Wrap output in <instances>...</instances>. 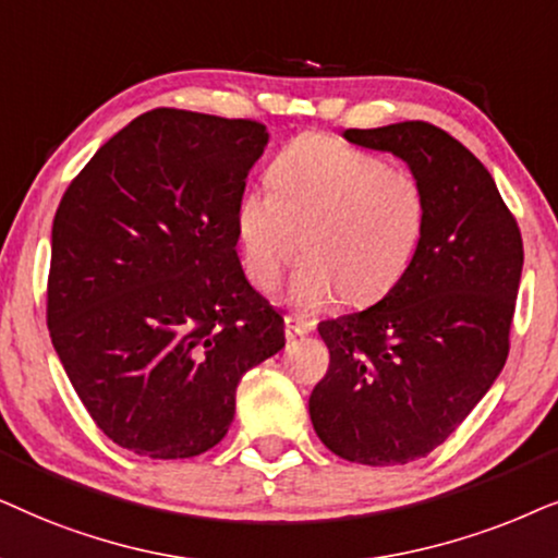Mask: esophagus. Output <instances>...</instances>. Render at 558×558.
<instances>
[{
  "mask_svg": "<svg viewBox=\"0 0 558 558\" xmlns=\"http://www.w3.org/2000/svg\"><path fill=\"white\" fill-rule=\"evenodd\" d=\"M308 333V326L299 322V318L293 316H286V337L288 339H299V337H306Z\"/></svg>",
  "mask_w": 558,
  "mask_h": 558,
  "instance_id": "obj_1",
  "label": "esophagus"
}]
</instances>
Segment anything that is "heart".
<instances>
[{"instance_id":"obj_1","label":"heart","mask_w":558,"mask_h":558,"mask_svg":"<svg viewBox=\"0 0 558 558\" xmlns=\"http://www.w3.org/2000/svg\"><path fill=\"white\" fill-rule=\"evenodd\" d=\"M265 181L270 191L236 198V247L244 272L267 291L303 244L308 257L288 288L299 311L314 314L341 293L354 306L380 301L418 255L428 225L426 191L380 155L303 135L275 155Z\"/></svg>"}]
</instances>
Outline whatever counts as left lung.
Listing matches in <instances>:
<instances>
[{
  "label": "left lung",
  "mask_w": 558,
  "mask_h": 558,
  "mask_svg": "<svg viewBox=\"0 0 558 558\" xmlns=\"http://www.w3.org/2000/svg\"><path fill=\"white\" fill-rule=\"evenodd\" d=\"M341 137L403 160L426 191L428 225L383 301L318 324L331 362L308 413L324 447L347 462L408 464L447 441L505 367L521 229L487 168L434 124Z\"/></svg>",
  "instance_id": "left-lung-1"
}]
</instances>
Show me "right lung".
Wrapping results in <instances>:
<instances>
[{"label":"right lung","mask_w":558,"mask_h":558,"mask_svg":"<svg viewBox=\"0 0 558 558\" xmlns=\"http://www.w3.org/2000/svg\"><path fill=\"white\" fill-rule=\"evenodd\" d=\"M265 124L153 109L101 145L50 234L48 329L122 449L189 459L225 439L242 375L286 347L244 278L234 206Z\"/></svg>","instance_id":"1"}]
</instances>
